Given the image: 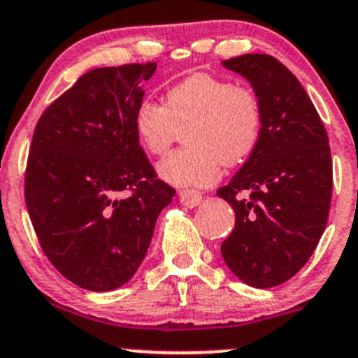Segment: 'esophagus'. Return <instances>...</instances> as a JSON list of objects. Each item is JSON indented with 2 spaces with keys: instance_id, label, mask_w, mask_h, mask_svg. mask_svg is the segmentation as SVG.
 <instances>
[{
  "instance_id": "34e87169",
  "label": "esophagus",
  "mask_w": 358,
  "mask_h": 358,
  "mask_svg": "<svg viewBox=\"0 0 358 358\" xmlns=\"http://www.w3.org/2000/svg\"><path fill=\"white\" fill-rule=\"evenodd\" d=\"M180 201H182L185 206L194 208L203 201V194L199 190H194V189H182L180 190Z\"/></svg>"
}]
</instances>
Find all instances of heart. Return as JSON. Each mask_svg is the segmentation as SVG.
I'll use <instances>...</instances> for the list:
<instances>
[{
	"label": "heart",
	"instance_id": "obj_1",
	"mask_svg": "<svg viewBox=\"0 0 358 358\" xmlns=\"http://www.w3.org/2000/svg\"><path fill=\"white\" fill-rule=\"evenodd\" d=\"M187 123L189 147L162 159L157 173L176 187H208L222 166L241 164L255 152L262 136V103L252 87L194 73L168 87L164 105L141 99L133 113L138 143L150 155L166 154Z\"/></svg>",
	"mask_w": 358,
	"mask_h": 358
}]
</instances>
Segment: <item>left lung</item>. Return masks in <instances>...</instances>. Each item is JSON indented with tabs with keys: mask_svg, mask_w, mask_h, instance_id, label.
Segmentation results:
<instances>
[{
	"mask_svg": "<svg viewBox=\"0 0 358 358\" xmlns=\"http://www.w3.org/2000/svg\"><path fill=\"white\" fill-rule=\"evenodd\" d=\"M222 64L252 83L264 112L255 152L217 190L236 213L222 257L246 285L271 289L301 271L325 231L332 197L329 136L310 96L278 59L245 54Z\"/></svg>",
	"mask_w": 358,
	"mask_h": 358,
	"instance_id": "1",
	"label": "left lung"
}]
</instances>
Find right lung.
I'll return each mask as SVG.
<instances>
[{
    "label": "right lung",
    "instance_id": "right-lung-1",
    "mask_svg": "<svg viewBox=\"0 0 358 358\" xmlns=\"http://www.w3.org/2000/svg\"><path fill=\"white\" fill-rule=\"evenodd\" d=\"M155 68L87 71L41 113L31 141L24 197L38 241L66 280L92 292L133 278L176 192L157 178L133 129L140 83Z\"/></svg>",
    "mask_w": 358,
    "mask_h": 358
}]
</instances>
